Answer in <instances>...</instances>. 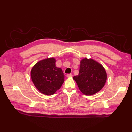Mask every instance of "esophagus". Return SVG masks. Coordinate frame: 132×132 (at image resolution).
Returning a JSON list of instances; mask_svg holds the SVG:
<instances>
[{"label":"esophagus","mask_w":132,"mask_h":132,"mask_svg":"<svg viewBox=\"0 0 132 132\" xmlns=\"http://www.w3.org/2000/svg\"><path fill=\"white\" fill-rule=\"evenodd\" d=\"M67 77H68V78H69V77H72V75H71V74H67Z\"/></svg>","instance_id":"obj_1"}]
</instances>
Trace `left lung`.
Segmentation results:
<instances>
[{
    "mask_svg": "<svg viewBox=\"0 0 132 132\" xmlns=\"http://www.w3.org/2000/svg\"><path fill=\"white\" fill-rule=\"evenodd\" d=\"M79 90L86 95H92L104 86L107 73L103 66L94 59L84 58L80 62L79 73L73 77Z\"/></svg>",
    "mask_w": 132,
    "mask_h": 132,
    "instance_id": "obj_1",
    "label": "left lung"
}]
</instances>
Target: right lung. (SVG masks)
Returning <instances> with one entry per match:
<instances>
[{
	"label": "right lung",
	"mask_w": 132,
	"mask_h": 132,
	"mask_svg": "<svg viewBox=\"0 0 132 132\" xmlns=\"http://www.w3.org/2000/svg\"><path fill=\"white\" fill-rule=\"evenodd\" d=\"M54 58L37 62L31 71L32 80L37 89L46 95H52L59 90L64 81L61 68L55 65Z\"/></svg>",
	"instance_id": "add662e5"
}]
</instances>
